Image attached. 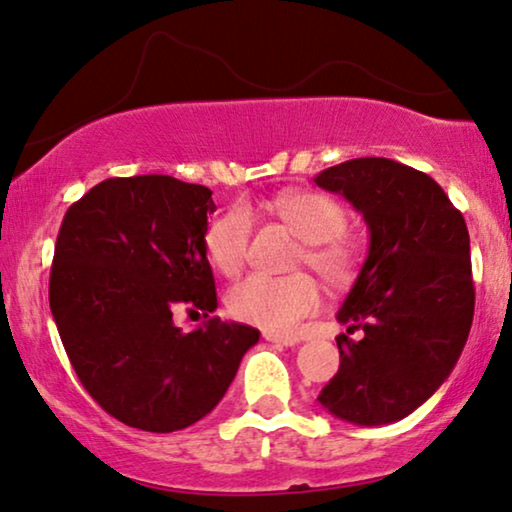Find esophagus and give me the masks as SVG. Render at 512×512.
I'll return each mask as SVG.
<instances>
[{
  "mask_svg": "<svg viewBox=\"0 0 512 512\" xmlns=\"http://www.w3.org/2000/svg\"><path fill=\"white\" fill-rule=\"evenodd\" d=\"M264 341H269V343H278V345H294L297 341H294V338H287V336H278V334H271V331H264Z\"/></svg>",
  "mask_w": 512,
  "mask_h": 512,
  "instance_id": "1",
  "label": "esophagus"
}]
</instances>
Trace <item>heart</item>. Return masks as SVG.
Returning a JSON list of instances; mask_svg holds the SVG:
<instances>
[{"mask_svg":"<svg viewBox=\"0 0 512 512\" xmlns=\"http://www.w3.org/2000/svg\"><path fill=\"white\" fill-rule=\"evenodd\" d=\"M278 218L306 241L301 264L320 273L329 285L348 283L359 262V246L343 232L348 225L343 206L325 192L292 190L271 201ZM255 218L246 204L229 206L206 229L204 246L215 269L236 276L246 264ZM322 304L320 285L308 273L276 278L253 273L229 290L227 306L236 320L271 334H294Z\"/></svg>","mask_w":512,"mask_h":512,"instance_id":"b5f03b06","label":"heart"}]
</instances>
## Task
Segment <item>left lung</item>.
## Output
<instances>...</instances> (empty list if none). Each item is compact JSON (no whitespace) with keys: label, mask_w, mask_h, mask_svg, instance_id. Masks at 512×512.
Instances as JSON below:
<instances>
[{"label":"left lung","mask_w":512,"mask_h":512,"mask_svg":"<svg viewBox=\"0 0 512 512\" xmlns=\"http://www.w3.org/2000/svg\"><path fill=\"white\" fill-rule=\"evenodd\" d=\"M364 215L369 255L345 297L338 373L320 406L378 427L422 406L445 383L469 338L475 306L464 215L434 178L387 157H359L315 176Z\"/></svg>","instance_id":"obj_1"}]
</instances>
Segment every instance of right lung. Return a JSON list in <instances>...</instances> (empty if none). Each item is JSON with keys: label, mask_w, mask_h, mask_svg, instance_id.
<instances>
[{"label": "right lung", "mask_w": 512, "mask_h": 512, "mask_svg": "<svg viewBox=\"0 0 512 512\" xmlns=\"http://www.w3.org/2000/svg\"><path fill=\"white\" fill-rule=\"evenodd\" d=\"M211 190L171 176L109 178L64 213L48 299L78 380L127 427L169 434L225 397L259 331L209 318L183 335L178 305L218 308L204 236Z\"/></svg>", "instance_id": "right-lung-1"}]
</instances>
